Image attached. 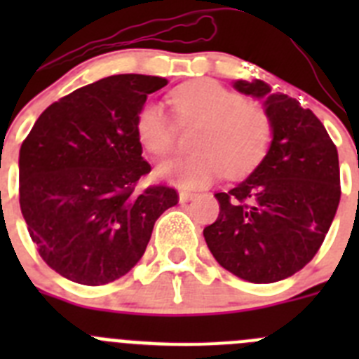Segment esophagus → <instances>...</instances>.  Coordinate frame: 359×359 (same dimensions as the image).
Masks as SVG:
<instances>
[{
  "instance_id": "obj_1",
  "label": "esophagus",
  "mask_w": 359,
  "mask_h": 359,
  "mask_svg": "<svg viewBox=\"0 0 359 359\" xmlns=\"http://www.w3.org/2000/svg\"><path fill=\"white\" fill-rule=\"evenodd\" d=\"M192 198H194V194H192V192H187V190H182V192H180V203H187V201H190Z\"/></svg>"
}]
</instances>
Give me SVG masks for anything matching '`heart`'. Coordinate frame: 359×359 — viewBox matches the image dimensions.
I'll list each match as a JSON object with an SVG mask.
<instances>
[{
	"mask_svg": "<svg viewBox=\"0 0 359 359\" xmlns=\"http://www.w3.org/2000/svg\"><path fill=\"white\" fill-rule=\"evenodd\" d=\"M180 120L199 122L194 138L198 152L161 161L156 176L182 189H199L226 170L237 177L252 170L271 140V123L262 107L210 79L180 86L169 97ZM136 140L151 154H163L172 144V129L156 104L140 107L135 122Z\"/></svg>",
	"mask_w": 359,
	"mask_h": 359,
	"instance_id": "1",
	"label": "heart"
}]
</instances>
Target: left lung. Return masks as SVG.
Returning <instances> with one entry per match:
<instances>
[{"mask_svg": "<svg viewBox=\"0 0 359 359\" xmlns=\"http://www.w3.org/2000/svg\"><path fill=\"white\" fill-rule=\"evenodd\" d=\"M262 100L271 142L248 177L217 192L219 215L203 230L215 261L253 284L287 278L316 255L340 203L338 151L311 109L264 81H233Z\"/></svg>", "mask_w": 359, "mask_h": 359, "instance_id": "left-lung-1", "label": "left lung"}]
</instances>
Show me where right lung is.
I'll return each instance as SVG.
<instances>
[{"mask_svg": "<svg viewBox=\"0 0 359 359\" xmlns=\"http://www.w3.org/2000/svg\"><path fill=\"white\" fill-rule=\"evenodd\" d=\"M167 81L111 75L41 113L19 151V205L43 261L65 278L102 286L140 261L174 189L136 192L151 172L135 122Z\"/></svg>", "mask_w": 359, "mask_h": 359, "instance_id": "1", "label": "right lung"}]
</instances>
